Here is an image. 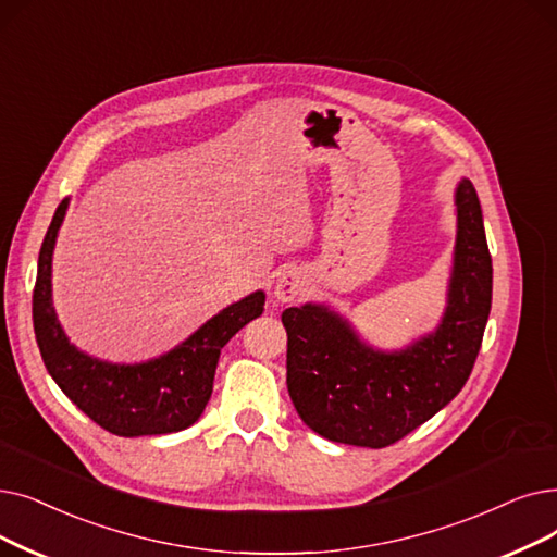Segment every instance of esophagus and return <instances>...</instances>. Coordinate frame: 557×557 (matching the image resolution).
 Masks as SVG:
<instances>
[{
	"instance_id": "34e87169",
	"label": "esophagus",
	"mask_w": 557,
	"mask_h": 557,
	"mask_svg": "<svg viewBox=\"0 0 557 557\" xmlns=\"http://www.w3.org/2000/svg\"><path fill=\"white\" fill-rule=\"evenodd\" d=\"M305 286V275L300 269H284L275 280V298L280 302H292Z\"/></svg>"
}]
</instances>
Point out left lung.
I'll return each mask as SVG.
<instances>
[{"instance_id":"1","label":"left lung","mask_w":557,"mask_h":557,"mask_svg":"<svg viewBox=\"0 0 557 557\" xmlns=\"http://www.w3.org/2000/svg\"><path fill=\"white\" fill-rule=\"evenodd\" d=\"M457 234L440 325L400 350H382L325 302L282 313L286 386L321 437L384 448L432 419L462 389L492 309V257L471 180L455 188Z\"/></svg>"}]
</instances>
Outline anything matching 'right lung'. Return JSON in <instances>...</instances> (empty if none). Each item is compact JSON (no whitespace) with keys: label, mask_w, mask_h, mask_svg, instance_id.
Returning <instances> with one entry per match:
<instances>
[{"label":"right lung","mask_w":557,"mask_h":557,"mask_svg":"<svg viewBox=\"0 0 557 557\" xmlns=\"http://www.w3.org/2000/svg\"><path fill=\"white\" fill-rule=\"evenodd\" d=\"M70 198L59 207L38 255L34 332L47 373L86 417L117 437L180 432L196 423L211 398L219 357L230 338L261 317L265 294L227 305L182 344L136 364H113L70 342L52 302V257Z\"/></svg>","instance_id":"1"}]
</instances>
